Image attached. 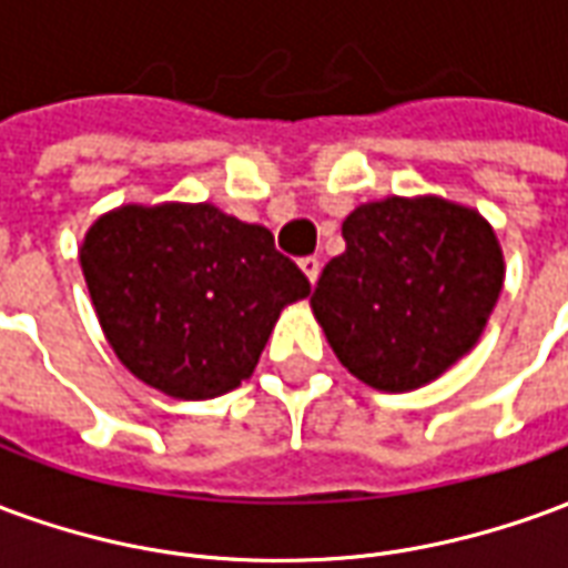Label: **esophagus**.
<instances>
[{
    "label": "esophagus",
    "mask_w": 568,
    "mask_h": 568,
    "mask_svg": "<svg viewBox=\"0 0 568 568\" xmlns=\"http://www.w3.org/2000/svg\"><path fill=\"white\" fill-rule=\"evenodd\" d=\"M301 271H304V276H307L310 283L316 285V280H320V271H322L320 258H313V255H310V258H301Z\"/></svg>",
    "instance_id": "esophagus-1"
}]
</instances>
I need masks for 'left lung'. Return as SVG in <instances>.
Masks as SVG:
<instances>
[{
    "mask_svg": "<svg viewBox=\"0 0 568 568\" xmlns=\"http://www.w3.org/2000/svg\"><path fill=\"white\" fill-rule=\"evenodd\" d=\"M344 240L310 307L353 377L410 393L477 344L505 283L480 212L435 194L374 200L346 215Z\"/></svg>",
    "mask_w": 568,
    "mask_h": 568,
    "instance_id": "left-lung-1",
    "label": "left lung"
}]
</instances>
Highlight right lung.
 <instances>
[{
	"instance_id": "obj_1",
	"label": "right lung",
	"mask_w": 568,
	"mask_h": 568,
	"mask_svg": "<svg viewBox=\"0 0 568 568\" xmlns=\"http://www.w3.org/2000/svg\"><path fill=\"white\" fill-rule=\"evenodd\" d=\"M81 271L121 365L200 402L252 377L273 325L310 295L273 234L212 203H128L91 224Z\"/></svg>"
}]
</instances>
